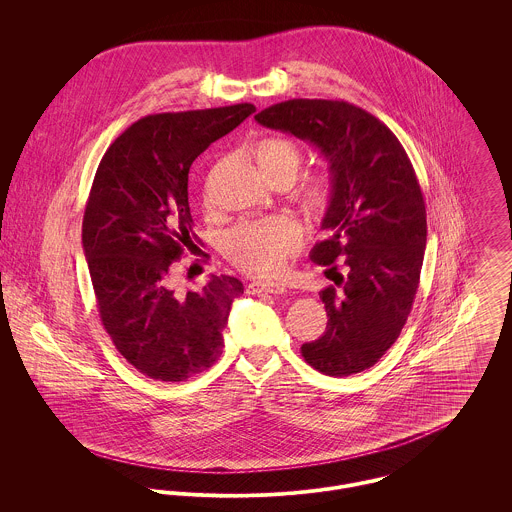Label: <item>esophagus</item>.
<instances>
[{"label":"esophagus","mask_w":512,"mask_h":512,"mask_svg":"<svg viewBox=\"0 0 512 512\" xmlns=\"http://www.w3.org/2000/svg\"><path fill=\"white\" fill-rule=\"evenodd\" d=\"M252 293H272V295H280V293L288 292L286 284L280 282H254L248 286Z\"/></svg>","instance_id":"esophagus-1"}]
</instances>
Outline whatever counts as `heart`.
Returning a JSON list of instances; mask_svg holds the SVG:
<instances>
[{"instance_id": "heart-1", "label": "heart", "mask_w": 512, "mask_h": 512, "mask_svg": "<svg viewBox=\"0 0 512 512\" xmlns=\"http://www.w3.org/2000/svg\"><path fill=\"white\" fill-rule=\"evenodd\" d=\"M254 161L260 173L272 185H292L303 165V151L290 138L270 136L252 146ZM303 209L321 217L333 201V183L325 175L307 179L299 189ZM205 201H209L205 193ZM299 228L292 220H248L230 228L224 236V252L228 260L242 272L252 276L276 274L299 248Z\"/></svg>"}]
</instances>
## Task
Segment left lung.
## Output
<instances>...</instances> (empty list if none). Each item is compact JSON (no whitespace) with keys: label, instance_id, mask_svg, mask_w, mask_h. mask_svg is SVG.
<instances>
[{"label":"left lung","instance_id":"8db88e82","mask_svg":"<svg viewBox=\"0 0 512 512\" xmlns=\"http://www.w3.org/2000/svg\"><path fill=\"white\" fill-rule=\"evenodd\" d=\"M254 118L329 163L333 201L321 220L329 236L309 256L335 286L319 293L325 333L301 355L329 376L363 372L398 339L420 284L428 224L414 167L378 118L343 100L293 98Z\"/></svg>","mask_w":512,"mask_h":512}]
</instances>
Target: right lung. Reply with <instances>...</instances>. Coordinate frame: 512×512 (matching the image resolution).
<instances>
[{
	"label": "right lung",
	"mask_w": 512,
	"mask_h": 512,
	"mask_svg": "<svg viewBox=\"0 0 512 512\" xmlns=\"http://www.w3.org/2000/svg\"><path fill=\"white\" fill-rule=\"evenodd\" d=\"M256 108L146 116L104 153L82 220V248L102 325L142 374L181 382L215 365L240 280L211 276L179 293L169 266L197 238L189 211V169Z\"/></svg>",
	"instance_id": "1"
}]
</instances>
